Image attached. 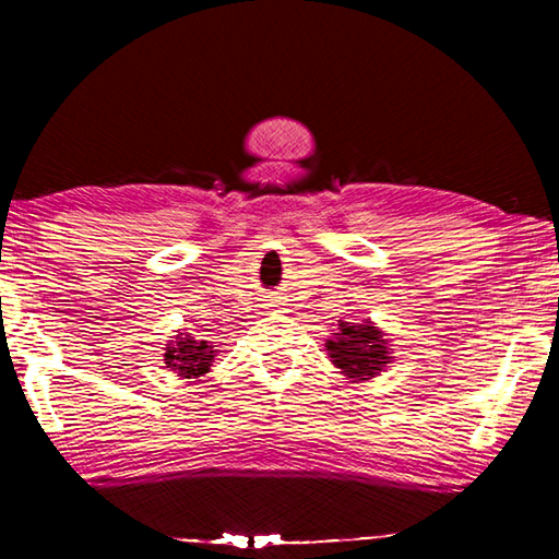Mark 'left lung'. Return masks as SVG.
Returning a JSON list of instances; mask_svg holds the SVG:
<instances>
[{
    "mask_svg": "<svg viewBox=\"0 0 559 559\" xmlns=\"http://www.w3.org/2000/svg\"><path fill=\"white\" fill-rule=\"evenodd\" d=\"M325 347L333 365L349 380H372L392 362L384 333L372 323H340V330Z\"/></svg>",
    "mask_w": 559,
    "mask_h": 559,
    "instance_id": "obj_1",
    "label": "left lung"
}]
</instances>
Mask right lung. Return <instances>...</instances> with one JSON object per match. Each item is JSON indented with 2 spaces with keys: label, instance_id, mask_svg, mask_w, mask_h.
Segmentation results:
<instances>
[{
  "label": "right lung",
  "instance_id": "1",
  "mask_svg": "<svg viewBox=\"0 0 559 559\" xmlns=\"http://www.w3.org/2000/svg\"><path fill=\"white\" fill-rule=\"evenodd\" d=\"M165 359L167 367H173L179 377L192 380V377H202L210 372L214 362V349L212 345H206V340H194L179 333L175 343H169Z\"/></svg>",
  "mask_w": 559,
  "mask_h": 559
}]
</instances>
